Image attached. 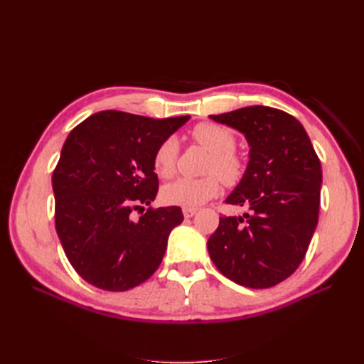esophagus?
I'll use <instances>...</instances> for the list:
<instances>
[{
    "mask_svg": "<svg viewBox=\"0 0 364 364\" xmlns=\"http://www.w3.org/2000/svg\"><path fill=\"white\" fill-rule=\"evenodd\" d=\"M182 213H183L185 218H191L197 213V209L196 208H183Z\"/></svg>",
    "mask_w": 364,
    "mask_h": 364,
    "instance_id": "34e87169",
    "label": "esophagus"
}]
</instances>
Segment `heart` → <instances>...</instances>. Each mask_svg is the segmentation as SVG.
<instances>
[{"label": "heart", "mask_w": 364, "mask_h": 364, "mask_svg": "<svg viewBox=\"0 0 364 364\" xmlns=\"http://www.w3.org/2000/svg\"><path fill=\"white\" fill-rule=\"evenodd\" d=\"M193 139L209 151L203 178H181L165 185L162 199L165 203L196 208L211 200L220 191V177L226 186H235L243 179L246 165L235 149L232 132L213 123L197 124L191 132ZM179 156V142L174 136L165 138L153 155V168L162 179H170L176 173ZM219 177L217 178L216 176Z\"/></svg>", "instance_id": "obj_1"}]
</instances>
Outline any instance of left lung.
I'll return each instance as SVG.
<instances>
[{
	"label": "left lung",
	"mask_w": 364,
	"mask_h": 364,
	"mask_svg": "<svg viewBox=\"0 0 364 364\" xmlns=\"http://www.w3.org/2000/svg\"><path fill=\"white\" fill-rule=\"evenodd\" d=\"M250 146L243 179L226 203L247 208L220 217L208 252L225 277L249 289L287 279L305 258L318 220L322 167L304 126L269 106L209 115Z\"/></svg>",
	"instance_id": "1"
}]
</instances>
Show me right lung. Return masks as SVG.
<instances>
[{"label":"right lung","instance_id":"add662e5","mask_svg":"<svg viewBox=\"0 0 364 364\" xmlns=\"http://www.w3.org/2000/svg\"><path fill=\"white\" fill-rule=\"evenodd\" d=\"M190 115L155 119L103 111L75 126L53 171L56 230L74 270L95 287L126 291L156 272L179 206L131 213L155 200L153 155Z\"/></svg>","mask_w":364,"mask_h":364}]
</instances>
